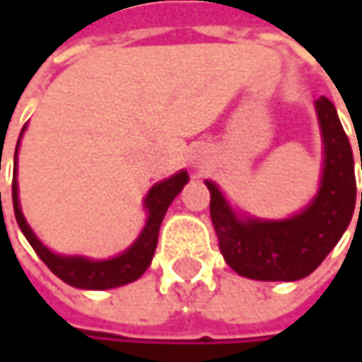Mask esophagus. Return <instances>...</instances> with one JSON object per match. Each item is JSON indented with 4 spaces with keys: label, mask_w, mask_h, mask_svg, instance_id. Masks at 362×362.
<instances>
[{
    "label": "esophagus",
    "mask_w": 362,
    "mask_h": 362,
    "mask_svg": "<svg viewBox=\"0 0 362 362\" xmlns=\"http://www.w3.org/2000/svg\"><path fill=\"white\" fill-rule=\"evenodd\" d=\"M192 163L201 165V163H203V153H194V155H192Z\"/></svg>",
    "instance_id": "34e87169"
}]
</instances>
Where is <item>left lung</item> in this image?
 <instances>
[{
	"label": "left lung",
	"instance_id": "8db88e82",
	"mask_svg": "<svg viewBox=\"0 0 362 362\" xmlns=\"http://www.w3.org/2000/svg\"><path fill=\"white\" fill-rule=\"evenodd\" d=\"M315 107L323 134V178L317 197L300 214L287 220L239 216L220 188L205 182L211 194L209 214L220 252L241 276L255 281H298L308 276L337 245L352 220L356 205L352 146L331 100L323 96Z\"/></svg>",
	"mask_w": 362,
	"mask_h": 362
}]
</instances>
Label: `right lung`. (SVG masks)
<instances>
[{"mask_svg":"<svg viewBox=\"0 0 362 362\" xmlns=\"http://www.w3.org/2000/svg\"><path fill=\"white\" fill-rule=\"evenodd\" d=\"M23 132H25V127H23ZM23 132H21V136H23ZM18 144H21V140H18ZM18 144H16V155H18ZM186 182H188V174L182 170L168 180L157 182L148 190V194L144 199V209L148 211L144 230L140 233V237L134 241V245L129 250H125L121 255L110 257V259H90L83 255H58V253L49 252L37 239L35 233L31 230V226L27 224V220L21 211L16 170H14V180H12L14 216H16V222H18L23 235L31 243V247L58 279H62L64 283H69L77 289H112V287H121V285H127V283L140 279L144 274V270L151 266V259L157 250L159 226L163 222V216Z\"/></svg>","mask_w":362,"mask_h":362,"instance_id":"right-lung-1","label":"right lung"}]
</instances>
